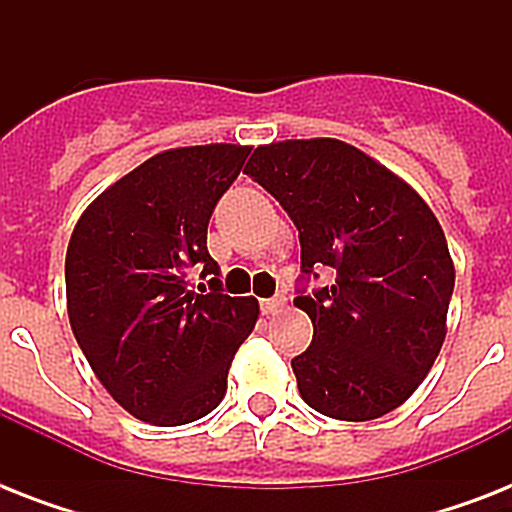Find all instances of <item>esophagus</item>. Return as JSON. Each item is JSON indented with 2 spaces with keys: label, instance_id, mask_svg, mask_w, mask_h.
<instances>
[{
  "label": "esophagus",
  "instance_id": "34e87169",
  "mask_svg": "<svg viewBox=\"0 0 512 512\" xmlns=\"http://www.w3.org/2000/svg\"><path fill=\"white\" fill-rule=\"evenodd\" d=\"M287 305V297H268L263 300V313H279Z\"/></svg>",
  "mask_w": 512,
  "mask_h": 512
}]
</instances>
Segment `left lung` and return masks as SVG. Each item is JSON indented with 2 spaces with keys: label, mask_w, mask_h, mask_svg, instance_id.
I'll return each mask as SVG.
<instances>
[{
  "label": "left lung",
  "mask_w": 512,
  "mask_h": 512,
  "mask_svg": "<svg viewBox=\"0 0 512 512\" xmlns=\"http://www.w3.org/2000/svg\"><path fill=\"white\" fill-rule=\"evenodd\" d=\"M244 172L297 225L303 279L335 273L295 297L313 321V342L292 358L303 401L348 422L393 412L446 337L454 263L436 215L412 185L335 138L260 146Z\"/></svg>",
  "instance_id": "obj_1"
}]
</instances>
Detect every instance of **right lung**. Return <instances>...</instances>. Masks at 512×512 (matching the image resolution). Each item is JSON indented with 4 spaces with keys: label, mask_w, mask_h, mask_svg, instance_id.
I'll list each match as a JSON object with an SVG mask.
<instances>
[{
    "label": "right lung",
    "mask_w": 512,
    "mask_h": 512,
    "mask_svg": "<svg viewBox=\"0 0 512 512\" xmlns=\"http://www.w3.org/2000/svg\"><path fill=\"white\" fill-rule=\"evenodd\" d=\"M247 146L172 148L116 180L79 217L66 252L68 321L100 385L132 417L175 428L201 420L255 329V297L220 289L207 252L212 209L247 162ZM215 275L187 289V268Z\"/></svg>",
    "instance_id": "add662e5"
}]
</instances>
